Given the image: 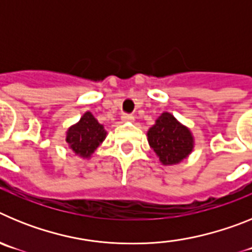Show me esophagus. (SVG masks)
I'll list each match as a JSON object with an SVG mask.
<instances>
[{
	"label": "esophagus",
	"instance_id": "obj_1",
	"mask_svg": "<svg viewBox=\"0 0 252 252\" xmlns=\"http://www.w3.org/2000/svg\"><path fill=\"white\" fill-rule=\"evenodd\" d=\"M122 121H125V122L133 121V116L132 115H122Z\"/></svg>",
	"mask_w": 252,
	"mask_h": 252
}]
</instances>
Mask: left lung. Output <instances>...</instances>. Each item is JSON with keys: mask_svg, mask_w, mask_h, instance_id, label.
<instances>
[{"mask_svg": "<svg viewBox=\"0 0 252 252\" xmlns=\"http://www.w3.org/2000/svg\"><path fill=\"white\" fill-rule=\"evenodd\" d=\"M146 136L151 150L165 166L182 162L194 149V136L190 128L170 112H162L149 128Z\"/></svg>", "mask_w": 252, "mask_h": 252, "instance_id": "left-lung-1", "label": "left lung"}]
</instances>
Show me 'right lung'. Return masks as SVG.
Masks as SVG:
<instances>
[{
  "mask_svg": "<svg viewBox=\"0 0 252 252\" xmlns=\"http://www.w3.org/2000/svg\"><path fill=\"white\" fill-rule=\"evenodd\" d=\"M107 136L104 126L97 121L92 112L87 111L81 120L69 126L65 131V141L74 155L82 159H91Z\"/></svg>",
  "mask_w": 252,
  "mask_h": 252,
  "instance_id": "add662e5",
  "label": "right lung"
}]
</instances>
